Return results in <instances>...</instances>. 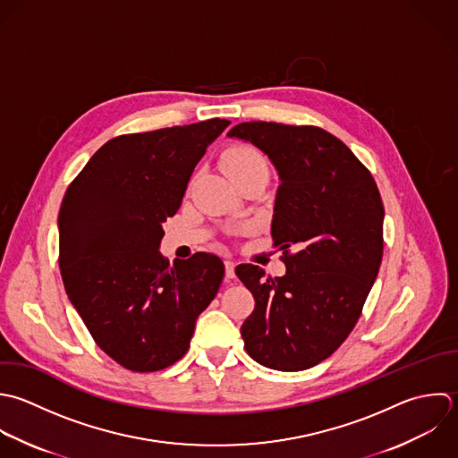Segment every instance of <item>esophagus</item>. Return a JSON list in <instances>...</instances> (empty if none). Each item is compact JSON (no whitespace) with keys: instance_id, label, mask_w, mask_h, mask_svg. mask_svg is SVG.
<instances>
[{"instance_id":"1","label":"esophagus","mask_w":458,"mask_h":458,"mask_svg":"<svg viewBox=\"0 0 458 458\" xmlns=\"http://www.w3.org/2000/svg\"><path fill=\"white\" fill-rule=\"evenodd\" d=\"M225 271H226V276L228 278H233L235 276V262L230 255L225 257Z\"/></svg>"}]
</instances>
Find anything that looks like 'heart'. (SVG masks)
Segmentation results:
<instances>
[{"instance_id":"b5f03b06","label":"heart","mask_w":458,"mask_h":458,"mask_svg":"<svg viewBox=\"0 0 458 458\" xmlns=\"http://www.w3.org/2000/svg\"><path fill=\"white\" fill-rule=\"evenodd\" d=\"M225 169L230 176H233L244 171H257V169L269 171V164H267V158L257 148L237 146L226 153Z\"/></svg>"}]
</instances>
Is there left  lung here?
Listing matches in <instances>:
<instances>
[{
  "instance_id": "obj_1",
  "label": "left lung",
  "mask_w": 458,
  "mask_h": 458,
  "mask_svg": "<svg viewBox=\"0 0 458 458\" xmlns=\"http://www.w3.org/2000/svg\"><path fill=\"white\" fill-rule=\"evenodd\" d=\"M230 137L260 148L282 185L271 221L285 275L239 264L255 309L241 334L248 355L276 371L328 359L355 328L384 255V203L369 169L319 126L250 121Z\"/></svg>"
}]
</instances>
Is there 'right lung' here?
<instances>
[{"mask_svg":"<svg viewBox=\"0 0 458 458\" xmlns=\"http://www.w3.org/2000/svg\"><path fill=\"white\" fill-rule=\"evenodd\" d=\"M230 124L208 119L105 142L58 212L65 293L94 343L119 366L153 373L180 360L225 276L212 253L169 264L162 223L182 205L207 146Z\"/></svg>","mask_w":458,"mask_h":458,"instance_id":"1","label":"right lung"}]
</instances>
